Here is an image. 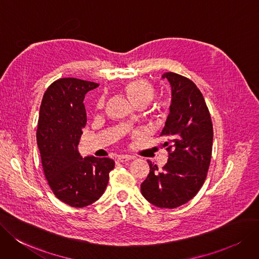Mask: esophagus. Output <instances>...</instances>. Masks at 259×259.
<instances>
[{
    "instance_id": "esophagus-1",
    "label": "esophagus",
    "mask_w": 259,
    "mask_h": 259,
    "mask_svg": "<svg viewBox=\"0 0 259 259\" xmlns=\"http://www.w3.org/2000/svg\"><path fill=\"white\" fill-rule=\"evenodd\" d=\"M133 158L134 157L131 156V155H119V156L117 157V161L118 162H124V161H128Z\"/></svg>"
}]
</instances>
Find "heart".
Instances as JSON below:
<instances>
[{
    "instance_id": "heart-1",
    "label": "heart",
    "mask_w": 259,
    "mask_h": 259,
    "mask_svg": "<svg viewBox=\"0 0 259 259\" xmlns=\"http://www.w3.org/2000/svg\"><path fill=\"white\" fill-rule=\"evenodd\" d=\"M124 91L126 92L130 100L136 107L138 106H147L149 103L152 101V99L155 96V88L154 86L149 82L148 80L144 79H136L127 82L124 85ZM103 100H100L99 106H102ZM161 104L156 105V109L160 110Z\"/></svg>"
}]
</instances>
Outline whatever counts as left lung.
I'll list each match as a JSON object with an SVG mask.
<instances>
[{
    "label": "left lung",
    "instance_id": "left-lung-1",
    "mask_svg": "<svg viewBox=\"0 0 259 259\" xmlns=\"http://www.w3.org/2000/svg\"><path fill=\"white\" fill-rule=\"evenodd\" d=\"M171 85L170 113L160 136L169 159L162 170L148 160L150 173L141 193L160 208H177L190 201L203 186L209 168L213 130L209 110L199 88L189 78L167 72Z\"/></svg>",
    "mask_w": 259,
    "mask_h": 259
}]
</instances>
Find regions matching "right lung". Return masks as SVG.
I'll return each instance as SVG.
<instances>
[{"label": "right lung", "mask_w": 259, "mask_h": 259, "mask_svg": "<svg viewBox=\"0 0 259 259\" xmlns=\"http://www.w3.org/2000/svg\"><path fill=\"white\" fill-rule=\"evenodd\" d=\"M98 86L94 81L60 78L49 86L40 105L37 144L46 179L56 198L72 207L98 201L115 167L110 158H82L77 148L87 122L82 102Z\"/></svg>", "instance_id": "right-lung-1"}]
</instances>
